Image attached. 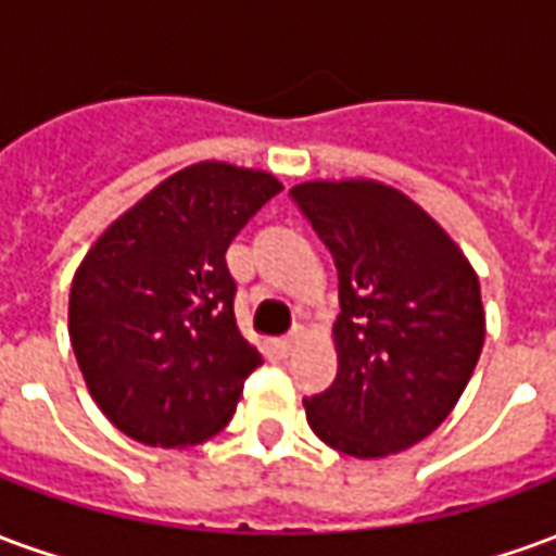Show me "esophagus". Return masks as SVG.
I'll return each instance as SVG.
<instances>
[{
	"instance_id": "34e87169",
	"label": "esophagus",
	"mask_w": 556,
	"mask_h": 556,
	"mask_svg": "<svg viewBox=\"0 0 556 556\" xmlns=\"http://www.w3.org/2000/svg\"><path fill=\"white\" fill-rule=\"evenodd\" d=\"M303 337H306V333H303V327H294L289 337L279 339V351H282V354H294V351L301 349Z\"/></svg>"
}]
</instances>
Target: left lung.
I'll return each mask as SVG.
<instances>
[{"instance_id":"left-lung-1","label":"left lung","mask_w":556,"mask_h":556,"mask_svg":"<svg viewBox=\"0 0 556 556\" xmlns=\"http://www.w3.org/2000/svg\"><path fill=\"white\" fill-rule=\"evenodd\" d=\"M333 253L337 378L303 399L309 429L339 453H402L450 417L485 342L479 277L410 195L375 178L291 187Z\"/></svg>"}]
</instances>
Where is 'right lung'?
I'll list each match as a JSON object with an SVG mask.
<instances>
[{"mask_svg": "<svg viewBox=\"0 0 556 556\" xmlns=\"http://www.w3.org/2000/svg\"><path fill=\"white\" fill-rule=\"evenodd\" d=\"M282 184L199 160L113 219L79 262L67 333L103 417L127 438L181 450L226 429L262 363L235 321L231 238Z\"/></svg>", "mask_w": 556, "mask_h": 556, "instance_id": "obj_1", "label": "right lung"}]
</instances>
